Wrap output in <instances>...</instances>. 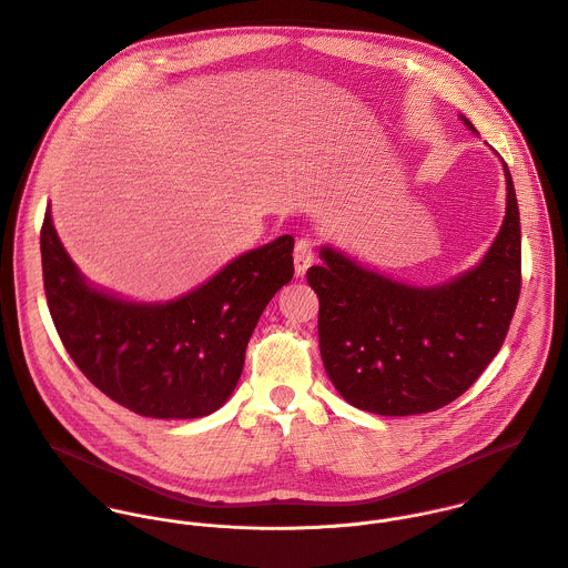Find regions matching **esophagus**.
I'll list each match as a JSON object with an SVG mask.
<instances>
[{
  "mask_svg": "<svg viewBox=\"0 0 568 568\" xmlns=\"http://www.w3.org/2000/svg\"><path fill=\"white\" fill-rule=\"evenodd\" d=\"M314 263V250L310 245V241H296L294 245V272L296 276H305V272L310 270V265Z\"/></svg>",
  "mask_w": 568,
  "mask_h": 568,
  "instance_id": "34e87169",
  "label": "esophagus"
}]
</instances>
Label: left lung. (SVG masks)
<instances>
[{"label": "left lung", "instance_id": "left-lung-1", "mask_svg": "<svg viewBox=\"0 0 568 568\" xmlns=\"http://www.w3.org/2000/svg\"><path fill=\"white\" fill-rule=\"evenodd\" d=\"M465 125L474 123L460 114ZM507 212L471 270L412 285L323 245L307 270L318 294V345L336 392L378 416L436 412L463 396L500 352L520 296V210L507 163Z\"/></svg>", "mask_w": 568, "mask_h": 568}]
</instances>
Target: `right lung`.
Wrapping results in <instances>:
<instances>
[{"label": "right lung", "mask_w": 568, "mask_h": 568, "mask_svg": "<svg viewBox=\"0 0 568 568\" xmlns=\"http://www.w3.org/2000/svg\"><path fill=\"white\" fill-rule=\"evenodd\" d=\"M292 250L294 239L283 234L179 298L143 303L81 274L50 207L41 225L43 287L65 352L108 398L165 420L210 416L227 403L263 310L294 276Z\"/></svg>", "instance_id": "obj_1"}]
</instances>
